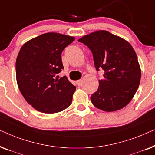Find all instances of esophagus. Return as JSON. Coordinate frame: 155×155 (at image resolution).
I'll use <instances>...</instances> for the list:
<instances>
[{
  "mask_svg": "<svg viewBox=\"0 0 155 155\" xmlns=\"http://www.w3.org/2000/svg\"><path fill=\"white\" fill-rule=\"evenodd\" d=\"M76 83H77V84H78V86L82 85V80H77V81H76Z\"/></svg>",
  "mask_w": 155,
  "mask_h": 155,
  "instance_id": "esophagus-1",
  "label": "esophagus"
}]
</instances>
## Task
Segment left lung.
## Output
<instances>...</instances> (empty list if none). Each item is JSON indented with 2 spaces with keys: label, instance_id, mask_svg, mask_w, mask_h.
<instances>
[{
  "label": "left lung",
  "instance_id": "1",
  "mask_svg": "<svg viewBox=\"0 0 155 155\" xmlns=\"http://www.w3.org/2000/svg\"><path fill=\"white\" fill-rule=\"evenodd\" d=\"M78 41L92 53L96 71H104V79L91 95L94 107L105 111L119 110L128 104L140 84L141 71L132 46L122 38L104 30L97 31Z\"/></svg>",
  "mask_w": 155,
  "mask_h": 155
}]
</instances>
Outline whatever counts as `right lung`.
<instances>
[{
	"label": "right lung",
	"instance_id": "1",
	"mask_svg": "<svg viewBox=\"0 0 155 155\" xmlns=\"http://www.w3.org/2000/svg\"><path fill=\"white\" fill-rule=\"evenodd\" d=\"M75 38L48 32L27 41L16 59L18 87L29 104L42 113H58L72 103L75 86L66 76L59 78L63 69L61 54Z\"/></svg>",
	"mask_w": 155,
	"mask_h": 155
}]
</instances>
